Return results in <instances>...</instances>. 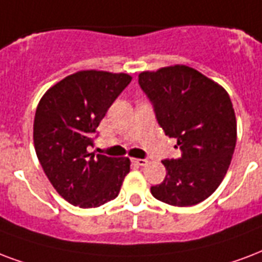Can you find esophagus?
<instances>
[{
	"instance_id": "esophagus-1",
	"label": "esophagus",
	"mask_w": 262,
	"mask_h": 262,
	"mask_svg": "<svg viewBox=\"0 0 262 262\" xmlns=\"http://www.w3.org/2000/svg\"><path fill=\"white\" fill-rule=\"evenodd\" d=\"M133 162H135L136 165H139V166H144L145 163H147V159H144V158H143V159H141V158H135Z\"/></svg>"
}]
</instances>
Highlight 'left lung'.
<instances>
[{"label":"left lung","mask_w":262,"mask_h":262,"mask_svg":"<svg viewBox=\"0 0 262 262\" xmlns=\"http://www.w3.org/2000/svg\"><path fill=\"white\" fill-rule=\"evenodd\" d=\"M139 85L165 135L177 140L179 159H163L166 177L151 187L158 201L193 206L224 179L236 144V119L228 93L187 66L141 73Z\"/></svg>","instance_id":"8db88e82"}]
</instances>
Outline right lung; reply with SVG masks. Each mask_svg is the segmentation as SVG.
Returning a JSON list of instances; mask_svg holds the SVG:
<instances>
[{
    "label": "right lung",
    "mask_w": 262,
    "mask_h": 262,
    "mask_svg": "<svg viewBox=\"0 0 262 262\" xmlns=\"http://www.w3.org/2000/svg\"><path fill=\"white\" fill-rule=\"evenodd\" d=\"M127 74L79 71L43 95L34 118V147L45 174L74 206L99 207L118 196L129 158L89 152L97 126L130 83Z\"/></svg>",
    "instance_id": "right-lung-1"
}]
</instances>
